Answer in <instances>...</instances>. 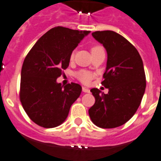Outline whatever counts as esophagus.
<instances>
[{"label": "esophagus", "mask_w": 161, "mask_h": 161, "mask_svg": "<svg viewBox=\"0 0 161 161\" xmlns=\"http://www.w3.org/2000/svg\"><path fill=\"white\" fill-rule=\"evenodd\" d=\"M82 92H86V93H89L90 92V90L88 88H86L85 86H82Z\"/></svg>", "instance_id": "1"}]
</instances>
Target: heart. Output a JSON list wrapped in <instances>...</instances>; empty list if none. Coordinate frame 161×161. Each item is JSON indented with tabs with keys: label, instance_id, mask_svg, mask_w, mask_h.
Listing matches in <instances>:
<instances>
[{
	"label": "heart",
	"instance_id": "heart-1",
	"mask_svg": "<svg viewBox=\"0 0 161 161\" xmlns=\"http://www.w3.org/2000/svg\"><path fill=\"white\" fill-rule=\"evenodd\" d=\"M100 50H103V47L101 46H94L92 48V53H95V52L100 51ZM74 57H75V52H72L70 54V57H69L71 61L74 59ZM75 76H76L77 79H79L80 82H82L84 84H88V83H90L92 79L94 78V75L87 70H79V72H77L75 74Z\"/></svg>",
	"mask_w": 161,
	"mask_h": 161
}]
</instances>
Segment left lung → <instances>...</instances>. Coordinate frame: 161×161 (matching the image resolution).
Instances as JSON below:
<instances>
[{"mask_svg":"<svg viewBox=\"0 0 161 161\" xmlns=\"http://www.w3.org/2000/svg\"><path fill=\"white\" fill-rule=\"evenodd\" d=\"M92 35L107 52L101 83L108 92L91 90L96 102L89 108V116L100 128H115L129 121L140 105L146 88L143 63L135 46L117 32L103 31Z\"/></svg>","mask_w":161,"mask_h":161,"instance_id":"8db88e82","label":"left lung"}]
</instances>
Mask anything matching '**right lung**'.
<instances>
[{"instance_id": "obj_1", "label": "right lung", "mask_w": 161, "mask_h": 161, "mask_svg": "<svg viewBox=\"0 0 161 161\" xmlns=\"http://www.w3.org/2000/svg\"><path fill=\"white\" fill-rule=\"evenodd\" d=\"M89 33L57 26L40 37L26 55L21 71L20 101L31 120L40 126L62 124L80 96V85L62 86L57 79L69 66L71 53Z\"/></svg>"}]
</instances>
